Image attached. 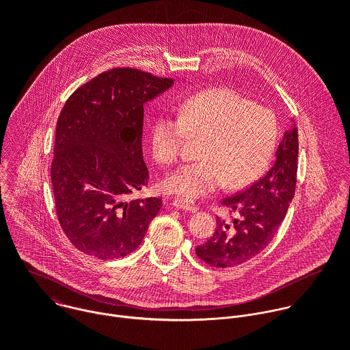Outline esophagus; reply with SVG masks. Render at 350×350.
I'll return each mask as SVG.
<instances>
[{
    "label": "esophagus",
    "mask_w": 350,
    "mask_h": 350,
    "mask_svg": "<svg viewBox=\"0 0 350 350\" xmlns=\"http://www.w3.org/2000/svg\"><path fill=\"white\" fill-rule=\"evenodd\" d=\"M173 206L176 209H180V211H185V212H191V213H195L196 212V205L192 202V201H187V199L184 198H177L173 201Z\"/></svg>",
    "instance_id": "obj_1"
}]
</instances>
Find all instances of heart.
Listing matches in <instances>:
<instances>
[{"label": "heart", "mask_w": 350, "mask_h": 350, "mask_svg": "<svg viewBox=\"0 0 350 350\" xmlns=\"http://www.w3.org/2000/svg\"><path fill=\"white\" fill-rule=\"evenodd\" d=\"M188 137L202 139L201 161L169 174L163 188L193 201L226 184L238 189L260 177L274 154L277 120L270 109L230 88H212L180 104L178 118L163 115L154 122L155 159L162 165L176 163Z\"/></svg>", "instance_id": "heart-1"}]
</instances>
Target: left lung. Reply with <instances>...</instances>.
I'll return each mask as SVG.
<instances>
[{
  "instance_id": "8db88e82",
  "label": "left lung",
  "mask_w": 350,
  "mask_h": 350,
  "mask_svg": "<svg viewBox=\"0 0 350 350\" xmlns=\"http://www.w3.org/2000/svg\"><path fill=\"white\" fill-rule=\"evenodd\" d=\"M297 152L293 126L278 145L273 167L245 191L223 199L221 205L238 217L216 219L213 237L195 249L199 259L212 267H234L259 255L271 242L295 195Z\"/></svg>"
}]
</instances>
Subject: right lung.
Segmentation results:
<instances>
[{"label": "right lung", "instance_id": "obj_1", "mask_svg": "<svg viewBox=\"0 0 350 350\" xmlns=\"http://www.w3.org/2000/svg\"><path fill=\"white\" fill-rule=\"evenodd\" d=\"M173 83L116 68L79 87L61 111L51 181L59 224L80 252L124 258L159 213L161 198L129 196L149 180L141 146L144 104Z\"/></svg>", "mask_w": 350, "mask_h": 350}]
</instances>
